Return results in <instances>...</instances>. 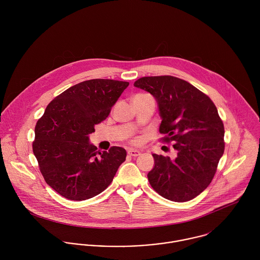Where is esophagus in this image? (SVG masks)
I'll return each mask as SVG.
<instances>
[{"label":"esophagus","instance_id":"esophagus-1","mask_svg":"<svg viewBox=\"0 0 260 260\" xmlns=\"http://www.w3.org/2000/svg\"><path fill=\"white\" fill-rule=\"evenodd\" d=\"M141 153H140V151H138V150H135V149H129L128 150V155H130V156H132V157H137V156H139Z\"/></svg>","mask_w":260,"mask_h":260}]
</instances>
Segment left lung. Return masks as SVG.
<instances>
[{
  "mask_svg": "<svg viewBox=\"0 0 260 260\" xmlns=\"http://www.w3.org/2000/svg\"><path fill=\"white\" fill-rule=\"evenodd\" d=\"M134 86L156 99L162 141L172 142L177 151L172 160L153 154L150 185L171 201L195 198L211 183L224 152V126L216 106L206 94L173 76L142 77Z\"/></svg>",
  "mask_w": 260,
  "mask_h": 260,
  "instance_id": "8db88e82",
  "label": "left lung"
}]
</instances>
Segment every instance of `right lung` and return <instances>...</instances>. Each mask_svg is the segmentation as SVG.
Here are the masks:
<instances>
[{"mask_svg":"<svg viewBox=\"0 0 260 260\" xmlns=\"http://www.w3.org/2000/svg\"><path fill=\"white\" fill-rule=\"evenodd\" d=\"M128 85L110 79L81 82L53 99L38 120L33 152L46 183L63 197L82 201L100 194L125 161V149L99 152L89 134Z\"/></svg>","mask_w":260,"mask_h":260,"instance_id":"obj_1","label":"right lung"}]
</instances>
